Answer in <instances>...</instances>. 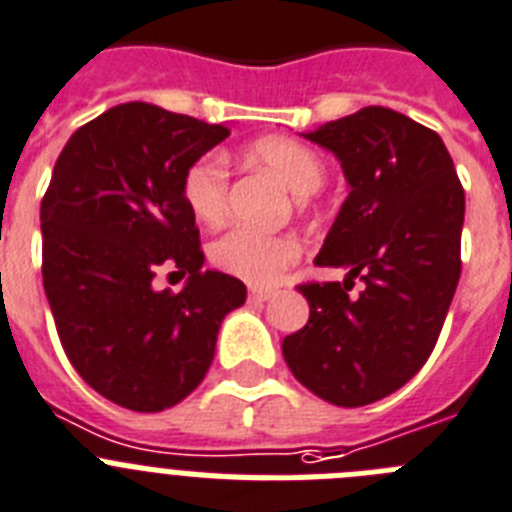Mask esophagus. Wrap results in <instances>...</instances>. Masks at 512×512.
<instances>
[{
  "label": "esophagus",
  "instance_id": "esophagus-1",
  "mask_svg": "<svg viewBox=\"0 0 512 512\" xmlns=\"http://www.w3.org/2000/svg\"><path fill=\"white\" fill-rule=\"evenodd\" d=\"M275 296V291H268V288H252L250 291V301H257V304H262V301H270Z\"/></svg>",
  "mask_w": 512,
  "mask_h": 512
}]
</instances>
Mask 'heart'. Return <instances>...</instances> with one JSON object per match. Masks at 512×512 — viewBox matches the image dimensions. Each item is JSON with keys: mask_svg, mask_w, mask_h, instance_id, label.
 Masks as SVG:
<instances>
[{"mask_svg": "<svg viewBox=\"0 0 512 512\" xmlns=\"http://www.w3.org/2000/svg\"><path fill=\"white\" fill-rule=\"evenodd\" d=\"M257 164L286 182V188L306 201L327 180V164L317 151L293 139H260L250 146ZM229 167L219 154L195 159L182 175V201L201 224H219L226 213ZM211 262L250 286H273L301 257V242L291 234H265L250 226H234L211 244Z\"/></svg>", "mask_w": 512, "mask_h": 512, "instance_id": "b5f03b06", "label": "heart"}]
</instances>
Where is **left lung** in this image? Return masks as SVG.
I'll list each match as a JSON object with an SVG mask.
<instances>
[{"label":"left lung","instance_id":"8db88e82","mask_svg":"<svg viewBox=\"0 0 512 512\" xmlns=\"http://www.w3.org/2000/svg\"><path fill=\"white\" fill-rule=\"evenodd\" d=\"M304 136L340 159L350 185L317 255L348 278L301 283L309 322L283 340V358L324 402L363 407L433 353L459 286L464 188L441 136L397 110L371 105Z\"/></svg>","mask_w":512,"mask_h":512}]
</instances>
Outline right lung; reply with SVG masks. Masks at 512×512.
Listing matches in <instances>:
<instances>
[{
	"instance_id": "obj_1",
	"label": "right lung",
	"mask_w": 512,
	"mask_h": 512,
	"mask_svg": "<svg viewBox=\"0 0 512 512\" xmlns=\"http://www.w3.org/2000/svg\"><path fill=\"white\" fill-rule=\"evenodd\" d=\"M226 126L126 102L84 123L56 159L41 203L43 288L61 345L97 394L133 412L175 407L201 384L239 278L203 270L182 175ZM175 267V294L150 286Z\"/></svg>"
}]
</instances>
